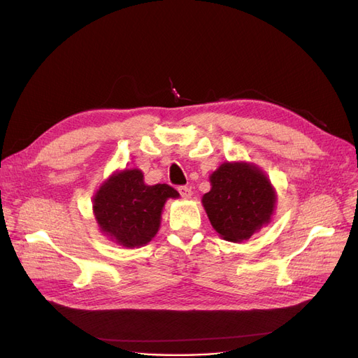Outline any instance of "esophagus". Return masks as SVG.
I'll return each mask as SVG.
<instances>
[{
  "mask_svg": "<svg viewBox=\"0 0 358 358\" xmlns=\"http://www.w3.org/2000/svg\"><path fill=\"white\" fill-rule=\"evenodd\" d=\"M178 191H179V194H180V196H182L183 199H191L192 191H191L189 187H179Z\"/></svg>",
  "mask_w": 358,
  "mask_h": 358,
  "instance_id": "1",
  "label": "esophagus"
}]
</instances>
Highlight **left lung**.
Returning a JSON list of instances; mask_svg holds the SVG:
<instances>
[{
    "mask_svg": "<svg viewBox=\"0 0 358 358\" xmlns=\"http://www.w3.org/2000/svg\"><path fill=\"white\" fill-rule=\"evenodd\" d=\"M210 191L201 203L224 241L239 243L270 224L276 208V189L266 173L246 161H227L209 176Z\"/></svg>",
    "mask_w": 358,
    "mask_h": 358,
    "instance_id": "1",
    "label": "left lung"
}]
</instances>
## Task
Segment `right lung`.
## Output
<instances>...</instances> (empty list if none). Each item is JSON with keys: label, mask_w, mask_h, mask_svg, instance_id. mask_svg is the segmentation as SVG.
<instances>
[{"label": "right lung", "mask_w": 358, "mask_h": 358, "mask_svg": "<svg viewBox=\"0 0 358 358\" xmlns=\"http://www.w3.org/2000/svg\"><path fill=\"white\" fill-rule=\"evenodd\" d=\"M179 192L167 183L148 185L138 169L116 170L92 199L94 218L100 231L124 248H140L159 230L161 213L169 199Z\"/></svg>", "instance_id": "1"}]
</instances>
